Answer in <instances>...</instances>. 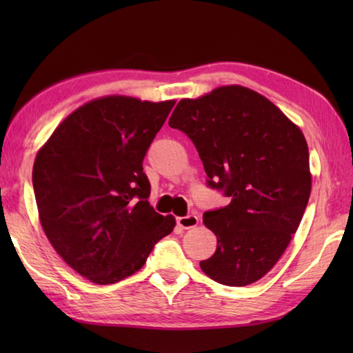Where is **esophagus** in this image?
<instances>
[{
	"mask_svg": "<svg viewBox=\"0 0 353 353\" xmlns=\"http://www.w3.org/2000/svg\"><path fill=\"white\" fill-rule=\"evenodd\" d=\"M199 224V216L197 215H186V216H179L177 219V226L182 229H191L196 228Z\"/></svg>",
	"mask_w": 353,
	"mask_h": 353,
	"instance_id": "esophagus-1",
	"label": "esophagus"
}]
</instances>
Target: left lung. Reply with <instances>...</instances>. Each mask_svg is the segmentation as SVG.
<instances>
[{
    "mask_svg": "<svg viewBox=\"0 0 353 353\" xmlns=\"http://www.w3.org/2000/svg\"><path fill=\"white\" fill-rule=\"evenodd\" d=\"M168 124L194 142L209 186L230 197L228 206L203 215L216 250L201 270L229 287L259 281L288 247L310 200V152L301 127L239 85L181 100Z\"/></svg>",
    "mask_w": 353,
    "mask_h": 353,
    "instance_id": "1",
    "label": "left lung"
}]
</instances>
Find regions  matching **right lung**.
<instances>
[{"label":"right lung","mask_w":353,"mask_h":353,"mask_svg":"<svg viewBox=\"0 0 353 353\" xmlns=\"http://www.w3.org/2000/svg\"><path fill=\"white\" fill-rule=\"evenodd\" d=\"M106 95L56 127L33 165L41 226L66 264L109 285L134 274L176 226L148 203L147 150L174 106Z\"/></svg>","instance_id":"obj_1"}]
</instances>
